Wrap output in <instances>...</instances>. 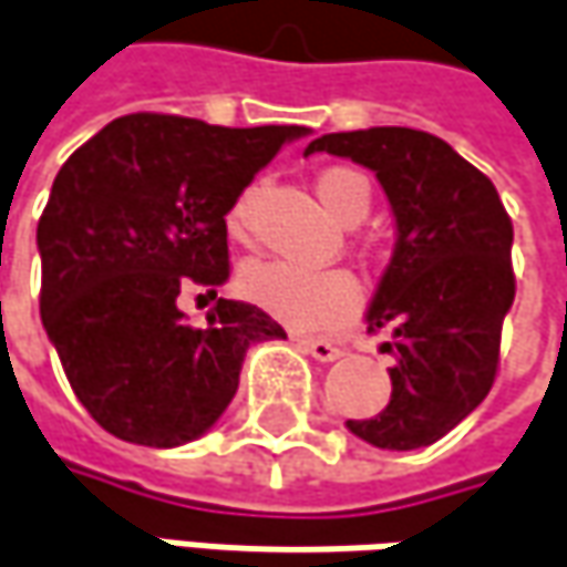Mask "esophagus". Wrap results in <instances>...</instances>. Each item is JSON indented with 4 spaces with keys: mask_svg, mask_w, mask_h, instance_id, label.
Returning <instances> with one entry per match:
<instances>
[{
    "mask_svg": "<svg viewBox=\"0 0 567 567\" xmlns=\"http://www.w3.org/2000/svg\"><path fill=\"white\" fill-rule=\"evenodd\" d=\"M297 344L306 354H312L316 360H322V363H331V360H338V357L344 354L338 344H331L326 338H297Z\"/></svg>",
    "mask_w": 567,
    "mask_h": 567,
    "instance_id": "34e87169",
    "label": "esophagus"
}]
</instances>
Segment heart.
Returning <instances> with one entry per match:
<instances>
[{"mask_svg":"<svg viewBox=\"0 0 567 567\" xmlns=\"http://www.w3.org/2000/svg\"><path fill=\"white\" fill-rule=\"evenodd\" d=\"M258 185H248L226 213L233 241H248L258 204ZM316 190L341 223H360L370 210V182L354 168H326ZM239 290L248 302L293 328H334L351 319L360 302L354 274L344 268H299L290 261H251L239 274Z\"/></svg>","mask_w":567,"mask_h":567,"instance_id":"b5f03b06","label":"heart"}]
</instances>
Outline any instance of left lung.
Listing matches in <instances>:
<instances>
[{
  "mask_svg": "<svg viewBox=\"0 0 567 567\" xmlns=\"http://www.w3.org/2000/svg\"><path fill=\"white\" fill-rule=\"evenodd\" d=\"M312 153L377 172L399 233L367 309L370 331H392V395L377 417L348 421V431L380 450L431 446L495 382L501 326L517 293L511 216L495 185L424 130L326 133L306 146Z\"/></svg>",
  "mask_w": 567,
  "mask_h": 567,
  "instance_id": "8db88e82",
  "label": "left lung"
}]
</instances>
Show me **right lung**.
I'll return each instance as SVG.
<instances>
[{
    "instance_id": "add662e5",
    "label": "right lung",
    "mask_w": 567,
    "mask_h": 567,
    "mask_svg": "<svg viewBox=\"0 0 567 567\" xmlns=\"http://www.w3.org/2000/svg\"><path fill=\"white\" fill-rule=\"evenodd\" d=\"M306 127H216L127 114L79 146L38 223L41 319L75 399L114 437L182 446L239 389L245 351L287 338L251 302L186 326L177 299L229 277L226 213Z\"/></svg>"
}]
</instances>
